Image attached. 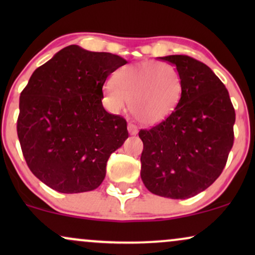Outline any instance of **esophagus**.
I'll list each match as a JSON object with an SVG mask.
<instances>
[{
    "mask_svg": "<svg viewBox=\"0 0 255 255\" xmlns=\"http://www.w3.org/2000/svg\"><path fill=\"white\" fill-rule=\"evenodd\" d=\"M128 131H129L130 135H135L137 133V127L133 124H128Z\"/></svg>",
    "mask_w": 255,
    "mask_h": 255,
    "instance_id": "esophagus-1",
    "label": "esophagus"
}]
</instances>
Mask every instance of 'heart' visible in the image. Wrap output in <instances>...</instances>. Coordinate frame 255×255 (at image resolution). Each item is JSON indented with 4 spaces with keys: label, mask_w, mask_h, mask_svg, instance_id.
Returning a JSON list of instances; mask_svg holds the SVG:
<instances>
[{
    "label": "heart",
    "mask_w": 255,
    "mask_h": 255,
    "mask_svg": "<svg viewBox=\"0 0 255 255\" xmlns=\"http://www.w3.org/2000/svg\"><path fill=\"white\" fill-rule=\"evenodd\" d=\"M183 92V81L175 66L146 61L122 66L105 84L104 93L114 110H129L141 124L153 126L164 121L176 109Z\"/></svg>",
    "instance_id": "obj_1"
}]
</instances>
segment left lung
Segmentation results:
<instances>
[{
  "label": "left lung",
  "mask_w": 255,
  "mask_h": 255,
  "mask_svg": "<svg viewBox=\"0 0 255 255\" xmlns=\"http://www.w3.org/2000/svg\"><path fill=\"white\" fill-rule=\"evenodd\" d=\"M159 60L176 66L183 92L166 120L139 131L140 176L153 194L187 199L209 188L223 171L234 144L235 110L224 84L205 63L186 55Z\"/></svg>",
  "instance_id": "1"
}]
</instances>
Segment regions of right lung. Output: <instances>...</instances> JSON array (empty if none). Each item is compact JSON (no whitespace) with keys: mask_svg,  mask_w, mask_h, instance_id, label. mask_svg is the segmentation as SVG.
Here are the masks:
<instances>
[{"mask_svg":"<svg viewBox=\"0 0 255 255\" xmlns=\"http://www.w3.org/2000/svg\"><path fill=\"white\" fill-rule=\"evenodd\" d=\"M126 63L69 45L31 75L20 95L17 136L30 170L50 188L83 193L103 182L108 159L128 130L122 116L104 109L102 89Z\"/></svg>","mask_w":255,"mask_h":255,"instance_id":"right-lung-1","label":"right lung"}]
</instances>
